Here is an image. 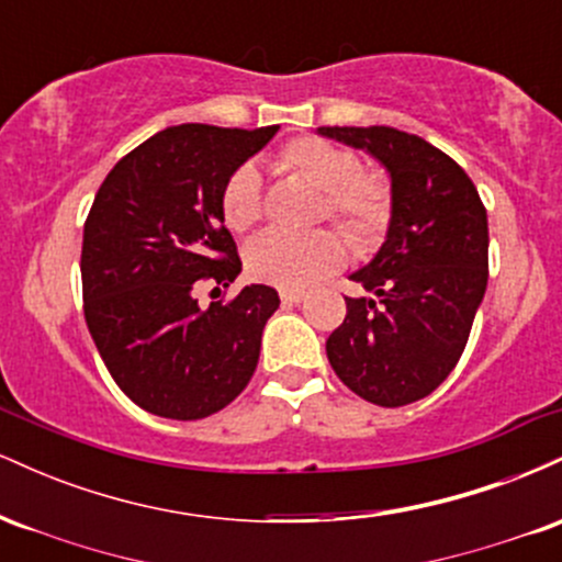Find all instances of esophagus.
Returning <instances> with one entry per match:
<instances>
[{
	"mask_svg": "<svg viewBox=\"0 0 562 562\" xmlns=\"http://www.w3.org/2000/svg\"><path fill=\"white\" fill-rule=\"evenodd\" d=\"M280 299L282 303H301L303 299H306V293L303 290H280Z\"/></svg>",
	"mask_w": 562,
	"mask_h": 562,
	"instance_id": "obj_1",
	"label": "esophagus"
}]
</instances>
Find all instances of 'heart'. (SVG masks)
<instances>
[{
  "instance_id": "obj_1",
  "label": "heart",
  "mask_w": 562,
  "mask_h": 562,
  "mask_svg": "<svg viewBox=\"0 0 562 562\" xmlns=\"http://www.w3.org/2000/svg\"><path fill=\"white\" fill-rule=\"evenodd\" d=\"M274 169L319 190L317 222L338 224L357 250H372L383 240L393 218V190L375 171H364L351 147L322 137H295L274 156ZM224 224L248 232L261 222L263 198L256 166L243 164L224 179L218 195ZM346 259V243L335 229L306 235L267 232L245 248V269L254 280L299 290L327 277Z\"/></svg>"
}]
</instances>
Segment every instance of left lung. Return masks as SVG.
Segmentation results:
<instances>
[{"label": "left lung", "mask_w": 562, "mask_h": 562, "mask_svg": "<svg viewBox=\"0 0 562 562\" xmlns=\"http://www.w3.org/2000/svg\"><path fill=\"white\" fill-rule=\"evenodd\" d=\"M364 147L391 173L393 218L383 248L351 274L372 299H346L327 338L335 375L364 402L425 398L460 362L488 282L486 205L457 160L393 126H322Z\"/></svg>", "instance_id": "1"}]
</instances>
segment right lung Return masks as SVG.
Instances as JSON below:
<instances>
[{
	"instance_id": "obj_1",
	"label": "right lung",
	"mask_w": 562,
	"mask_h": 562,
	"mask_svg": "<svg viewBox=\"0 0 562 562\" xmlns=\"http://www.w3.org/2000/svg\"><path fill=\"white\" fill-rule=\"evenodd\" d=\"M277 128H164L97 190L83 222V319L119 389L153 415L200 420L254 378L277 290L245 285L209 308L198 293L229 288L240 274L218 195Z\"/></svg>"
}]
</instances>
